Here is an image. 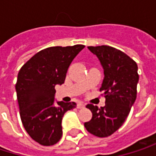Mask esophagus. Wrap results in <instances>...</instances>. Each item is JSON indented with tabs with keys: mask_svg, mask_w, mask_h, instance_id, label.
<instances>
[{
	"mask_svg": "<svg viewBox=\"0 0 156 156\" xmlns=\"http://www.w3.org/2000/svg\"><path fill=\"white\" fill-rule=\"evenodd\" d=\"M77 107H78V108H85V104L82 102H79V103H78Z\"/></svg>",
	"mask_w": 156,
	"mask_h": 156,
	"instance_id": "1",
	"label": "esophagus"
}]
</instances>
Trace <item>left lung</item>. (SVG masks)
I'll return each mask as SVG.
<instances>
[{"label": "left lung", "mask_w": 156, "mask_h": 156, "mask_svg": "<svg viewBox=\"0 0 156 156\" xmlns=\"http://www.w3.org/2000/svg\"><path fill=\"white\" fill-rule=\"evenodd\" d=\"M87 48L98 57L104 69L100 91H104L106 105L100 108L87 105L92 118L84 126L90 134L107 137L124 124L136 101L138 68L130 57L115 48L103 45Z\"/></svg>", "instance_id": "obj_1"}]
</instances>
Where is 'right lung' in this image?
I'll use <instances>...</instances> for the list:
<instances>
[{
  "label": "right lung",
  "mask_w": 156,
  "mask_h": 156,
  "mask_svg": "<svg viewBox=\"0 0 156 156\" xmlns=\"http://www.w3.org/2000/svg\"><path fill=\"white\" fill-rule=\"evenodd\" d=\"M84 45L50 47L35 54L20 69L15 88L22 125L41 145H53L62 136V117L75 102L55 103V87L64 83L68 69Z\"/></svg>",
  "instance_id": "1"
}]
</instances>
